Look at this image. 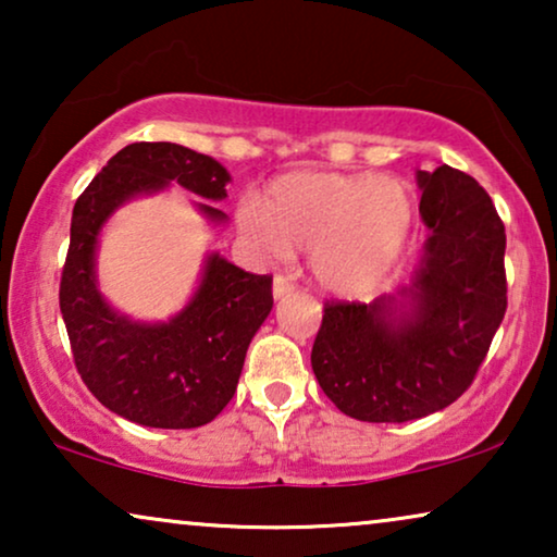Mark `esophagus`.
<instances>
[{"mask_svg":"<svg viewBox=\"0 0 557 557\" xmlns=\"http://www.w3.org/2000/svg\"><path fill=\"white\" fill-rule=\"evenodd\" d=\"M294 281L284 276V273H276V276H273V296H276V299H284V296L294 294Z\"/></svg>","mask_w":557,"mask_h":557,"instance_id":"esophagus-1","label":"esophagus"}]
</instances>
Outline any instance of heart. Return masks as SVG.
Instances as JSON below:
<instances>
[{
    "mask_svg": "<svg viewBox=\"0 0 557 557\" xmlns=\"http://www.w3.org/2000/svg\"><path fill=\"white\" fill-rule=\"evenodd\" d=\"M238 220L265 253L309 248L311 273L326 292L364 296L398 265L416 200L398 177L301 170L273 180L261 200L243 202Z\"/></svg>",
    "mask_w": 557,
    "mask_h": 557,
    "instance_id": "heart-1",
    "label": "heart"
}]
</instances>
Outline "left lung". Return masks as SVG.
Masks as SVG:
<instances>
[{"label":"left lung","mask_w":557,"mask_h":557,"mask_svg":"<svg viewBox=\"0 0 557 557\" xmlns=\"http://www.w3.org/2000/svg\"><path fill=\"white\" fill-rule=\"evenodd\" d=\"M416 182L429 238L410 284L370 304H326L311 347L326 398L357 421L406 423L451 406L507 311V235L492 197L446 164Z\"/></svg>","instance_id":"obj_1"}]
</instances>
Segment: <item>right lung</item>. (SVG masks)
Instances as JSON below:
<instances>
[{
    "label": "right lung",
    "mask_w": 557,
    "mask_h": 557,
    "mask_svg": "<svg viewBox=\"0 0 557 557\" xmlns=\"http://www.w3.org/2000/svg\"><path fill=\"white\" fill-rule=\"evenodd\" d=\"M172 182L220 202L231 174L212 157L172 141H136L109 159L73 208L60 311L75 368L106 408L149 429H197L231 403L273 294L271 276L210 253L193 299L170 322H139L106 301L96 273L103 225L121 205ZM197 210L212 225L227 220L208 202H197Z\"/></svg>",
    "instance_id": "right-lung-1"
}]
</instances>
